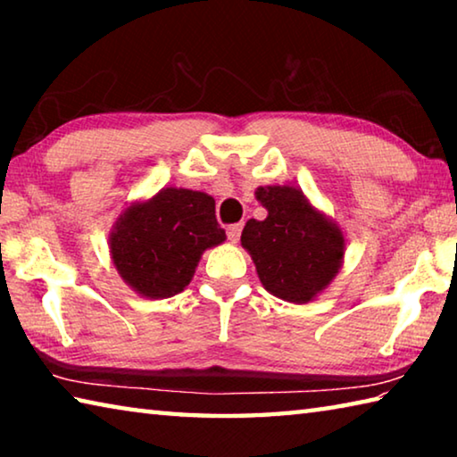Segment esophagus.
I'll return each instance as SVG.
<instances>
[{"label":"esophagus","mask_w":457,"mask_h":457,"mask_svg":"<svg viewBox=\"0 0 457 457\" xmlns=\"http://www.w3.org/2000/svg\"><path fill=\"white\" fill-rule=\"evenodd\" d=\"M242 223H234V226H229L228 228V237H229V242L231 244H236L237 239H239V234H242Z\"/></svg>","instance_id":"1"}]
</instances>
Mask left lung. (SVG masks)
<instances>
[{
    "label": "left lung",
    "instance_id": "1",
    "mask_svg": "<svg viewBox=\"0 0 457 457\" xmlns=\"http://www.w3.org/2000/svg\"><path fill=\"white\" fill-rule=\"evenodd\" d=\"M256 199L268 215L245 223L242 247L252 256L262 286L286 303H311L343 268V229L294 185L258 187Z\"/></svg>",
    "mask_w": 457,
    "mask_h": 457
}]
</instances>
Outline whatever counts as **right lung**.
<instances>
[{"mask_svg":"<svg viewBox=\"0 0 457 457\" xmlns=\"http://www.w3.org/2000/svg\"><path fill=\"white\" fill-rule=\"evenodd\" d=\"M223 242L212 195L163 187L120 212L108 250L122 282L138 296L163 300L183 292L204 252Z\"/></svg>","mask_w":457,"mask_h":457,"instance_id":"add662e5","label":"right lung"}]
</instances>
